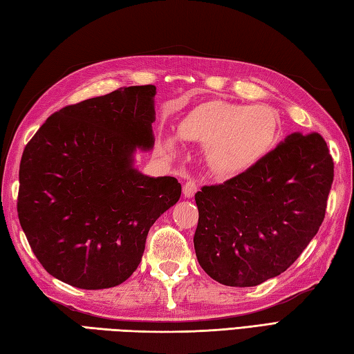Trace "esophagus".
Segmentation results:
<instances>
[{
    "label": "esophagus",
    "instance_id": "obj_1",
    "mask_svg": "<svg viewBox=\"0 0 354 354\" xmlns=\"http://www.w3.org/2000/svg\"><path fill=\"white\" fill-rule=\"evenodd\" d=\"M196 189H198L196 183L193 181V179H189V181H187V183L184 184V187H183L184 196H185V198H193V196H195V193H196Z\"/></svg>",
    "mask_w": 354,
    "mask_h": 354
}]
</instances>
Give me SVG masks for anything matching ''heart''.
Wrapping results in <instances>:
<instances>
[{
    "label": "heart",
    "mask_w": 354,
    "mask_h": 354,
    "mask_svg": "<svg viewBox=\"0 0 354 354\" xmlns=\"http://www.w3.org/2000/svg\"><path fill=\"white\" fill-rule=\"evenodd\" d=\"M185 141L207 145L214 167L225 175H239L262 161L278 141L279 118L266 104L205 101L187 113L178 129ZM170 153L178 151V138L165 141Z\"/></svg>",
    "instance_id": "heart-1"
}]
</instances>
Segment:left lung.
<instances>
[{"label":"left lung","mask_w":354,"mask_h":354,"mask_svg":"<svg viewBox=\"0 0 354 354\" xmlns=\"http://www.w3.org/2000/svg\"><path fill=\"white\" fill-rule=\"evenodd\" d=\"M319 133H292L258 164L195 195V252L212 279L254 287L293 264L319 230L333 184Z\"/></svg>","instance_id":"1"}]
</instances>
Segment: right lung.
<instances>
[{"instance_id":"1","label":"right lung","mask_w":354,"mask_h":354,"mask_svg":"<svg viewBox=\"0 0 354 354\" xmlns=\"http://www.w3.org/2000/svg\"><path fill=\"white\" fill-rule=\"evenodd\" d=\"M155 86H131L48 116L19 164L18 218L47 273L68 286H120L150 227L178 203L176 178L135 169L155 144Z\"/></svg>"}]
</instances>
